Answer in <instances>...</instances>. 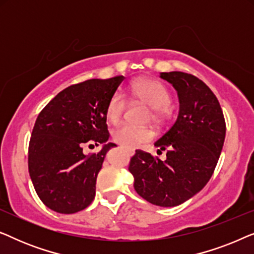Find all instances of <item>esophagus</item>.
I'll list each match as a JSON object with an SVG mask.
<instances>
[{
  "instance_id": "34e87169",
  "label": "esophagus",
  "mask_w": 254,
  "mask_h": 254,
  "mask_svg": "<svg viewBox=\"0 0 254 254\" xmlns=\"http://www.w3.org/2000/svg\"><path fill=\"white\" fill-rule=\"evenodd\" d=\"M126 151H127L128 154H129L130 156H131V155H134V152H135L134 150H131V149H126Z\"/></svg>"
}]
</instances>
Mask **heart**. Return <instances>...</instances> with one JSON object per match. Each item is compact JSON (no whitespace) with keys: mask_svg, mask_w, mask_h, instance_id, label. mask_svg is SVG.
<instances>
[{"mask_svg":"<svg viewBox=\"0 0 254 254\" xmlns=\"http://www.w3.org/2000/svg\"><path fill=\"white\" fill-rule=\"evenodd\" d=\"M129 96L137 102L150 106L151 114L149 119L152 123L161 124L168 116L172 97L169 89L159 81L151 78H141L131 83ZM127 107V100L120 92L111 96L106 106V118L110 123L118 124L123 118ZM112 138L118 144L127 149H136L148 143L152 138V131L147 127H135L121 125L112 133Z\"/></svg>","mask_w":254,"mask_h":254,"instance_id":"1","label":"heart"}]
</instances>
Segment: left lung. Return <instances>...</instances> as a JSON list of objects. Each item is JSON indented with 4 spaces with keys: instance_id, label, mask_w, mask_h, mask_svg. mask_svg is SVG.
Instances as JSON below:
<instances>
[{
    "instance_id": "left-lung-1",
    "label": "left lung",
    "mask_w": 254,
    "mask_h": 254,
    "mask_svg": "<svg viewBox=\"0 0 254 254\" xmlns=\"http://www.w3.org/2000/svg\"><path fill=\"white\" fill-rule=\"evenodd\" d=\"M161 77L175 86L180 104L176 123L155 142L166 150V159L136 150L128 170L138 195L156 206L173 207L209 182L223 148L225 120L216 96L196 76L170 71Z\"/></svg>"
}]
</instances>
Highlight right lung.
<instances>
[{
    "instance_id": "add662e5",
    "label": "right lung",
    "mask_w": 254,
    "mask_h": 254,
    "mask_svg": "<svg viewBox=\"0 0 254 254\" xmlns=\"http://www.w3.org/2000/svg\"><path fill=\"white\" fill-rule=\"evenodd\" d=\"M125 79H88L59 92L41 110L29 143V172L45 206L60 214L85 209L96 194V179L106 151L85 155V144L104 143L110 133L106 106Z\"/></svg>"
}]
</instances>
